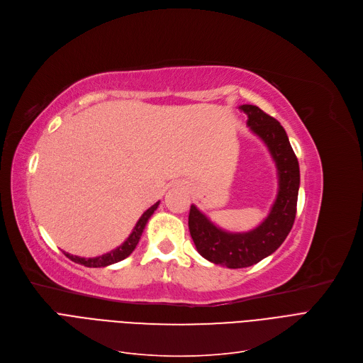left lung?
<instances>
[{"instance_id":"1","label":"left lung","mask_w":363,"mask_h":363,"mask_svg":"<svg viewBox=\"0 0 363 363\" xmlns=\"http://www.w3.org/2000/svg\"><path fill=\"white\" fill-rule=\"evenodd\" d=\"M239 109L247 113V125L266 145L276 165L278 195L269 216L248 232L224 230L196 205L191 206L189 230L198 252L208 262L229 269L257 264L282 245L296 220L300 187L298 160L284 127L258 106L240 105Z\"/></svg>"}]
</instances>
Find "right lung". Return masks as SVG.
I'll use <instances>...</instances> for the list:
<instances>
[{
    "instance_id": "1",
    "label": "right lung",
    "mask_w": 363,
    "mask_h": 363,
    "mask_svg": "<svg viewBox=\"0 0 363 363\" xmlns=\"http://www.w3.org/2000/svg\"><path fill=\"white\" fill-rule=\"evenodd\" d=\"M160 205V201L157 203H153L150 208H147L142 217L139 218V221L135 223V226L133 229V232L130 233V236L124 240L123 244H121L119 247H116L115 250L106 252V254H101L99 257H91V258H85V257H78V255H72L69 252H65L67 258H71L72 262L81 264V266H85V267H106V266H111V264H115L121 260H124V258H127L137 247V244H139L140 240V236L146 228V224L149 221V218L152 217V214L155 213V210L158 208Z\"/></svg>"
}]
</instances>
